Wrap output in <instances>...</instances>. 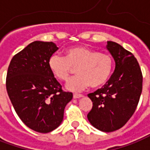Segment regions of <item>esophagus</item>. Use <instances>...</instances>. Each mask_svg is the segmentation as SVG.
<instances>
[{
	"label": "esophagus",
	"mask_w": 150,
	"mask_h": 150,
	"mask_svg": "<svg viewBox=\"0 0 150 150\" xmlns=\"http://www.w3.org/2000/svg\"><path fill=\"white\" fill-rule=\"evenodd\" d=\"M73 97H74V99H80V98L83 97V96L82 95H78V94H74Z\"/></svg>",
	"instance_id": "34e87169"
}]
</instances>
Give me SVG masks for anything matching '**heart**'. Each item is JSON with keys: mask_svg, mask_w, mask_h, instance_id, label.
Segmentation results:
<instances>
[{"mask_svg": "<svg viewBox=\"0 0 150 150\" xmlns=\"http://www.w3.org/2000/svg\"><path fill=\"white\" fill-rule=\"evenodd\" d=\"M48 66L52 75L59 80H67L72 68L77 67L78 75L68 80L65 88L79 92L89 85L92 88L105 85L110 78L114 62L110 54L84 46H75L65 50V57L52 54L48 60Z\"/></svg>", "mask_w": 150, "mask_h": 150, "instance_id": "b5f03b06", "label": "heart"}]
</instances>
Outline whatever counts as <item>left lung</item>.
I'll return each instance as SVG.
<instances>
[{
  "mask_svg": "<svg viewBox=\"0 0 150 150\" xmlns=\"http://www.w3.org/2000/svg\"><path fill=\"white\" fill-rule=\"evenodd\" d=\"M106 48L115 59V71L104 87L88 95L93 106L87 118L97 129L113 132L124 126L136 110L143 76L132 53L113 41H107Z\"/></svg>",
  "mask_w": 150,
  "mask_h": 150,
  "instance_id": "1",
  "label": "left lung"
}]
</instances>
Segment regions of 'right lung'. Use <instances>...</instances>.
Segmentation results:
<instances>
[{
    "label": "right lung",
    "mask_w": 150,
    "mask_h": 150,
    "mask_svg": "<svg viewBox=\"0 0 150 150\" xmlns=\"http://www.w3.org/2000/svg\"><path fill=\"white\" fill-rule=\"evenodd\" d=\"M58 49L53 42L34 41L16 54L8 67L6 91L14 109L26 126L39 133L59 126L73 98L72 93L61 90L48 66Z\"/></svg>",
    "instance_id": "right-lung-1"
}]
</instances>
